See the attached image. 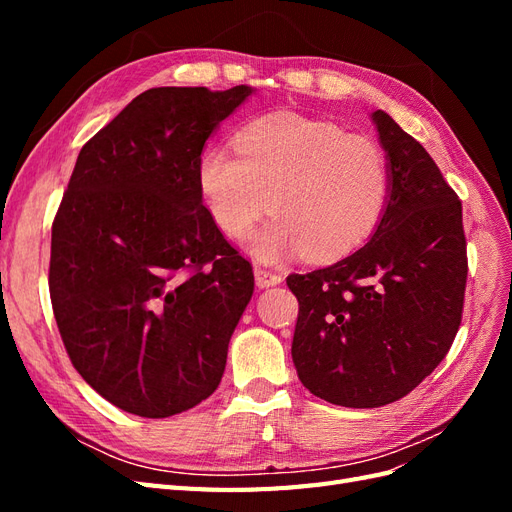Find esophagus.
<instances>
[{"label":"esophagus","instance_id":"34e87169","mask_svg":"<svg viewBox=\"0 0 512 512\" xmlns=\"http://www.w3.org/2000/svg\"><path fill=\"white\" fill-rule=\"evenodd\" d=\"M254 277H256V286L258 288H271V286H277V284L282 282V275L280 273H273V271L262 269V267L254 269Z\"/></svg>","mask_w":512,"mask_h":512}]
</instances>
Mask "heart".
<instances>
[{"label": "heart", "instance_id": "obj_1", "mask_svg": "<svg viewBox=\"0 0 512 512\" xmlns=\"http://www.w3.org/2000/svg\"><path fill=\"white\" fill-rule=\"evenodd\" d=\"M235 147L200 156L198 188L215 226L235 241L267 209L275 215L252 241L262 262L342 258L371 237L389 205L386 153L335 123L273 113L243 126Z\"/></svg>", "mask_w": 512, "mask_h": 512}]
</instances>
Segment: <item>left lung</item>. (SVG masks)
Returning <instances> with one entry per match:
<instances>
[{
    "label": "left lung",
    "instance_id": "left-lung-1",
    "mask_svg": "<svg viewBox=\"0 0 512 512\" xmlns=\"http://www.w3.org/2000/svg\"><path fill=\"white\" fill-rule=\"evenodd\" d=\"M393 188L371 239L331 267L288 275L292 361L309 393L346 408L406 397L459 331L468 280L461 200L425 147L371 113Z\"/></svg>",
    "mask_w": 512,
    "mask_h": 512
}]
</instances>
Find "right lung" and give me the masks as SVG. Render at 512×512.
I'll use <instances>...</instances> for the list:
<instances>
[{
  "instance_id": "add662e5",
  "label": "right lung",
  "mask_w": 512,
  "mask_h": 512,
  "mask_svg": "<svg viewBox=\"0 0 512 512\" xmlns=\"http://www.w3.org/2000/svg\"><path fill=\"white\" fill-rule=\"evenodd\" d=\"M252 87H156L87 141L51 235L57 329L83 380L145 418L194 408L222 380L254 273L198 188L207 138Z\"/></svg>"
}]
</instances>
